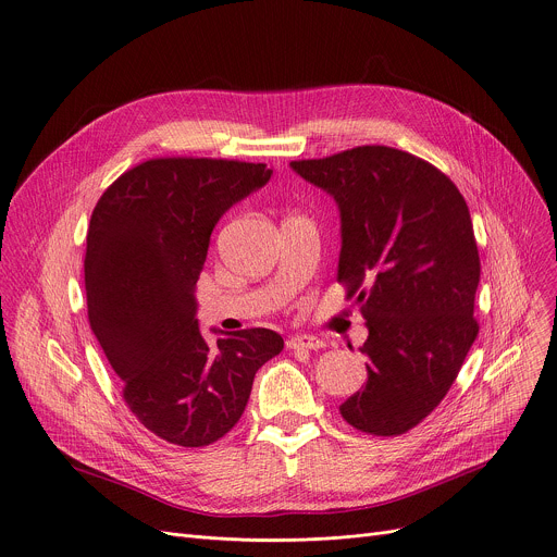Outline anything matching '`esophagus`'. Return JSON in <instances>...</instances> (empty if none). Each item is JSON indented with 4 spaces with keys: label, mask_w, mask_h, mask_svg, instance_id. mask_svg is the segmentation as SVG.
Segmentation results:
<instances>
[{
    "label": "esophagus",
    "mask_w": 557,
    "mask_h": 557,
    "mask_svg": "<svg viewBox=\"0 0 557 557\" xmlns=\"http://www.w3.org/2000/svg\"><path fill=\"white\" fill-rule=\"evenodd\" d=\"M325 343L317 336H310V334H297V336H290L286 341V347L288 349H321Z\"/></svg>",
    "instance_id": "esophagus-1"
}]
</instances>
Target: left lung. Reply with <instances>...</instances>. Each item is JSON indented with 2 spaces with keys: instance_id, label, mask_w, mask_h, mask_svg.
<instances>
[{
  "instance_id": "left-lung-1",
  "label": "left lung",
  "mask_w": 557,
  "mask_h": 557,
  "mask_svg": "<svg viewBox=\"0 0 557 557\" xmlns=\"http://www.w3.org/2000/svg\"><path fill=\"white\" fill-rule=\"evenodd\" d=\"M290 168L338 203V282L369 330L367 383L338 411L356 431L403 435L444 400L479 334L481 260L466 199L433 163L392 146Z\"/></svg>"
}]
</instances>
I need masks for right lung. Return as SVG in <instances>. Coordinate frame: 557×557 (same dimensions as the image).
<instances>
[{
	"mask_svg": "<svg viewBox=\"0 0 557 557\" xmlns=\"http://www.w3.org/2000/svg\"><path fill=\"white\" fill-rule=\"evenodd\" d=\"M264 163L157 157L120 174L87 230L89 325L133 416L183 448L230 433L258 369L284 349L267 327L225 332L210 345L195 286L219 219L271 178Z\"/></svg>",
	"mask_w": 557,
	"mask_h": 557,
	"instance_id": "obj_1",
	"label": "right lung"
}]
</instances>
